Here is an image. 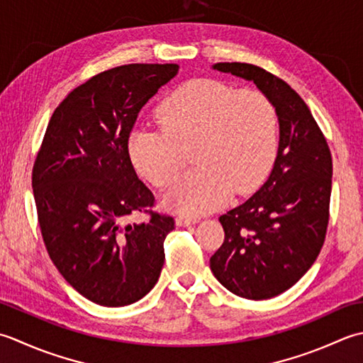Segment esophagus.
<instances>
[{
  "label": "esophagus",
  "mask_w": 363,
  "mask_h": 363,
  "mask_svg": "<svg viewBox=\"0 0 363 363\" xmlns=\"http://www.w3.org/2000/svg\"><path fill=\"white\" fill-rule=\"evenodd\" d=\"M175 223L179 227H188V225H192L197 223L196 218H189V216H184V214H180V216H177Z\"/></svg>",
  "instance_id": "esophagus-1"
}]
</instances>
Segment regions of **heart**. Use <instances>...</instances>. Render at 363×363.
Wrapping results in <instances>:
<instances>
[{
  "mask_svg": "<svg viewBox=\"0 0 363 363\" xmlns=\"http://www.w3.org/2000/svg\"><path fill=\"white\" fill-rule=\"evenodd\" d=\"M161 131L131 133L128 152L138 172L158 188L171 184L189 150L197 164L169 189L164 202L199 216L219 208L232 191L247 194L269 174L277 152V117L258 91L214 79L180 84L157 108Z\"/></svg>",
  "mask_w": 363,
  "mask_h": 363,
  "instance_id": "heart-1",
  "label": "heart"
}]
</instances>
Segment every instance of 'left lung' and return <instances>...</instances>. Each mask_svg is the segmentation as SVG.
<instances>
[{"instance_id": "obj_1", "label": "left lung", "mask_w": 363, "mask_h": 363, "mask_svg": "<svg viewBox=\"0 0 363 363\" xmlns=\"http://www.w3.org/2000/svg\"><path fill=\"white\" fill-rule=\"evenodd\" d=\"M213 70L252 81L274 106L277 157L268 180L246 202L219 218L225 238L210 268L228 291L269 299L310 269L329 220L332 158L306 101L284 79L257 65L218 62Z\"/></svg>"}]
</instances>
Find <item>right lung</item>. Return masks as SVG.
<instances>
[{
  "label": "right lung",
  "mask_w": 363,
  "mask_h": 363,
  "mask_svg": "<svg viewBox=\"0 0 363 363\" xmlns=\"http://www.w3.org/2000/svg\"><path fill=\"white\" fill-rule=\"evenodd\" d=\"M177 64H130L101 72L62 100L33 169L37 216L50 258L89 301L123 307L158 282L174 218L125 224L153 206L128 153L139 111Z\"/></svg>",
  "instance_id": "1"
}]
</instances>
